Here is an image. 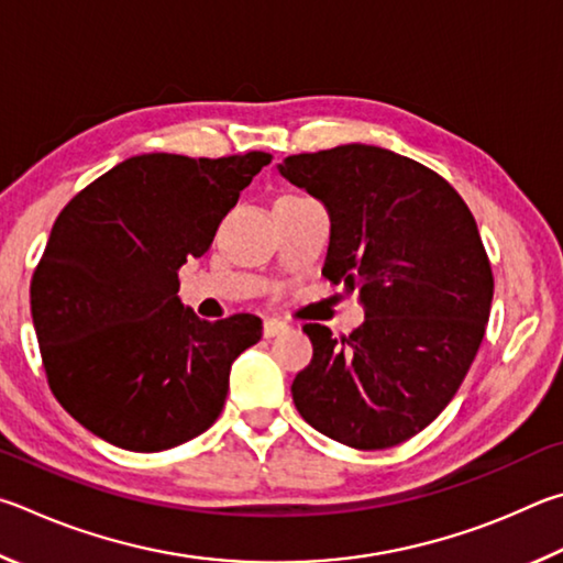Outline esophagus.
<instances>
[{
    "mask_svg": "<svg viewBox=\"0 0 563 563\" xmlns=\"http://www.w3.org/2000/svg\"><path fill=\"white\" fill-rule=\"evenodd\" d=\"M289 327L284 321H279V319H266L264 321V339H274V336H279V333H284L287 331Z\"/></svg>",
    "mask_w": 563,
    "mask_h": 563,
    "instance_id": "1",
    "label": "esophagus"
}]
</instances>
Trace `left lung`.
Here are the masks:
<instances>
[{
	"label": "left lung",
	"instance_id": "left-lung-1",
	"mask_svg": "<svg viewBox=\"0 0 563 563\" xmlns=\"http://www.w3.org/2000/svg\"><path fill=\"white\" fill-rule=\"evenodd\" d=\"M276 167L329 210L321 274L366 309L341 339L303 327L313 356L291 383L294 406L349 448L400 445L445 410L485 336L495 279L475 217L445 177L386 147L351 143Z\"/></svg>",
	"mask_w": 563,
	"mask_h": 563
}]
</instances>
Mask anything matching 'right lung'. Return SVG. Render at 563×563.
Masks as SVG:
<instances>
[{
  "label": "right lung",
  "mask_w": 563,
  "mask_h": 563,
  "mask_svg": "<svg viewBox=\"0 0 563 563\" xmlns=\"http://www.w3.org/2000/svg\"><path fill=\"white\" fill-rule=\"evenodd\" d=\"M269 163L262 151L133 155L56 217L29 289L32 319L48 388L93 435L161 452L222 412L232 363L262 339V319H200L177 299V269L210 250Z\"/></svg>",
  "instance_id": "right-lung-1"
}]
</instances>
